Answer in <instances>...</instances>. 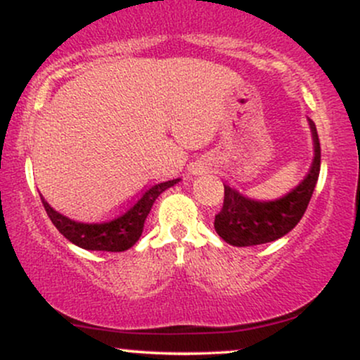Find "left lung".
I'll return each mask as SVG.
<instances>
[{"label": "left lung", "instance_id": "8db88e82", "mask_svg": "<svg viewBox=\"0 0 360 360\" xmlns=\"http://www.w3.org/2000/svg\"><path fill=\"white\" fill-rule=\"evenodd\" d=\"M308 123L315 143V157L307 177L286 196L274 201H257L225 186L223 206L214 217V230L226 243L235 247H250L274 242L298 225L315 191L321 160L316 127L309 118Z\"/></svg>", "mask_w": 360, "mask_h": 360}]
</instances>
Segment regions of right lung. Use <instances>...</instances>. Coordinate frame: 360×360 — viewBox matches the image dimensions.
I'll return each mask as SVG.
<instances>
[{"label":"right lung","mask_w":360,"mask_h":360,"mask_svg":"<svg viewBox=\"0 0 360 360\" xmlns=\"http://www.w3.org/2000/svg\"><path fill=\"white\" fill-rule=\"evenodd\" d=\"M179 183V179L167 181L148 188L142 196L135 201L125 213L120 214L111 221L105 223H81L64 217L52 208L42 196V205L47 212L56 229L72 242L74 245L86 250H103V252H123L135 245L140 235L143 232V223L147 214L150 213L152 205L160 193L167 188Z\"/></svg>","instance_id":"1"}]
</instances>
